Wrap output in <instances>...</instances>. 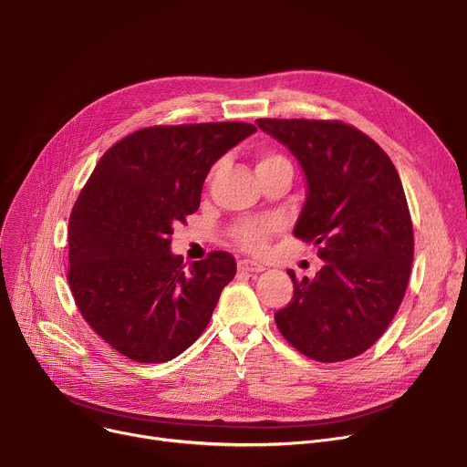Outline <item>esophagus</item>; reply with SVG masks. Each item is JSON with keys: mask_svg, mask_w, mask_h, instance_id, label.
Returning <instances> with one entry per match:
<instances>
[{"mask_svg": "<svg viewBox=\"0 0 467 467\" xmlns=\"http://www.w3.org/2000/svg\"><path fill=\"white\" fill-rule=\"evenodd\" d=\"M237 269L243 273H262L265 267L254 260H239Z\"/></svg>", "mask_w": 467, "mask_h": 467, "instance_id": "obj_1", "label": "esophagus"}]
</instances>
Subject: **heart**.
I'll return each mask as SVG.
<instances>
[{
    "mask_svg": "<svg viewBox=\"0 0 467 467\" xmlns=\"http://www.w3.org/2000/svg\"><path fill=\"white\" fill-rule=\"evenodd\" d=\"M276 166H290V162L276 151H262L258 155V171L271 170ZM280 224L276 221H241L232 228V235L244 250H248V253H262L269 235L275 234Z\"/></svg>",
    "mask_w": 467,
    "mask_h": 467,
    "instance_id": "obj_1",
    "label": "heart"
}]
</instances>
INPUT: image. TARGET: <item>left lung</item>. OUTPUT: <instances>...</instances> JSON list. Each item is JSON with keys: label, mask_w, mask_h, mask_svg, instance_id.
Listing matches in <instances>:
<instances>
[{"label": "left lung", "mask_w": 467, "mask_h": 467, "mask_svg": "<svg viewBox=\"0 0 467 467\" xmlns=\"http://www.w3.org/2000/svg\"><path fill=\"white\" fill-rule=\"evenodd\" d=\"M299 161L306 202L294 228L324 260L314 278L290 269L280 335L319 363L367 351L397 314L411 273L413 224L397 168L358 129L326 119H258Z\"/></svg>", "instance_id": "obj_1"}]
</instances>
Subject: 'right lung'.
<instances>
[{
  "label": "right lung",
  "mask_w": 467,
  "mask_h": 467,
  "mask_svg": "<svg viewBox=\"0 0 467 467\" xmlns=\"http://www.w3.org/2000/svg\"><path fill=\"white\" fill-rule=\"evenodd\" d=\"M256 127L241 121L140 129L97 162L68 219V285L89 327L136 363H166L207 327L235 260L187 267L173 226L198 211L211 166Z\"/></svg>",
  "instance_id": "1"
}]
</instances>
